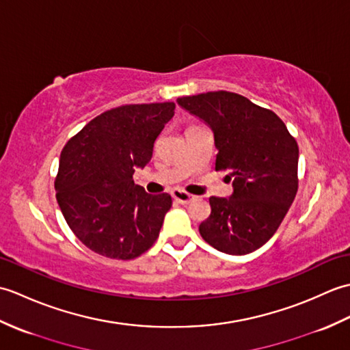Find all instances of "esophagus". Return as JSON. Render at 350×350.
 <instances>
[{
	"mask_svg": "<svg viewBox=\"0 0 350 350\" xmlns=\"http://www.w3.org/2000/svg\"><path fill=\"white\" fill-rule=\"evenodd\" d=\"M171 197H173L176 202L180 204H188L192 202V200H194V196H191V194H188V192L180 191V189H176L171 192Z\"/></svg>",
	"mask_w": 350,
	"mask_h": 350,
	"instance_id": "esophagus-1",
	"label": "esophagus"
}]
</instances>
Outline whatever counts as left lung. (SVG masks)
Here are the masks:
<instances>
[{
  "mask_svg": "<svg viewBox=\"0 0 350 350\" xmlns=\"http://www.w3.org/2000/svg\"><path fill=\"white\" fill-rule=\"evenodd\" d=\"M177 103L213 132L215 170H228V198L211 197L203 239L221 252L243 256L277 232L298 191L299 148L281 118L241 94L209 92Z\"/></svg>",
  "mask_w": 350,
  "mask_h": 350,
  "instance_id": "1",
  "label": "left lung"
}]
</instances>
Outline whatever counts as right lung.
<instances>
[{
    "mask_svg": "<svg viewBox=\"0 0 350 350\" xmlns=\"http://www.w3.org/2000/svg\"><path fill=\"white\" fill-rule=\"evenodd\" d=\"M174 108L173 102H163L105 111L64 146L57 202L87 248L103 257L131 260L158 239L171 196L147 194L132 176L152 159L154 141Z\"/></svg>",
    "mask_w": 350,
    "mask_h": 350,
    "instance_id": "add662e5",
    "label": "right lung"
}]
</instances>
